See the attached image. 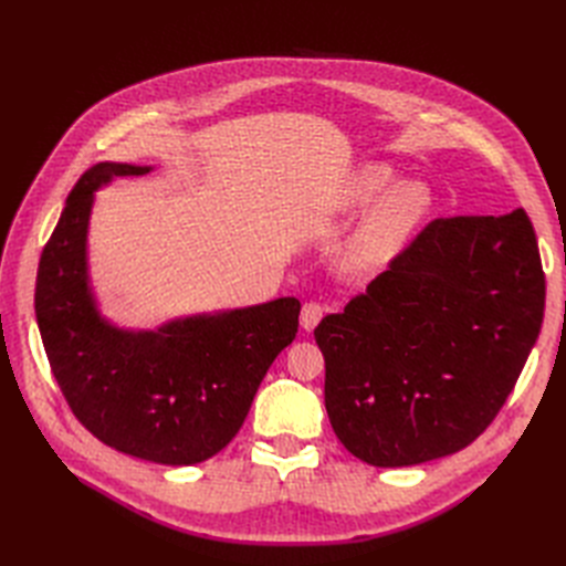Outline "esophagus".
<instances>
[{"mask_svg": "<svg viewBox=\"0 0 566 566\" xmlns=\"http://www.w3.org/2000/svg\"><path fill=\"white\" fill-rule=\"evenodd\" d=\"M323 306L318 304V302H306L304 306H302V314H300V323H302V328L304 331H314L316 325H318V321L323 318Z\"/></svg>", "mask_w": 566, "mask_h": 566, "instance_id": "esophagus-1", "label": "esophagus"}]
</instances>
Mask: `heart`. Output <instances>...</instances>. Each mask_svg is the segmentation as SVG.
<instances>
[{
	"label": "heart",
	"mask_w": 566,
	"mask_h": 566,
	"mask_svg": "<svg viewBox=\"0 0 566 566\" xmlns=\"http://www.w3.org/2000/svg\"><path fill=\"white\" fill-rule=\"evenodd\" d=\"M389 165L356 167L325 202V217H347L371 205L342 245L339 262L352 273L385 269L410 241L432 210L430 188L420 181H399Z\"/></svg>",
	"instance_id": "obj_1"
}]
</instances>
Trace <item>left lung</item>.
Returning <instances> with one entry per match:
<instances>
[{"label": "left lung", "instance_id": "1", "mask_svg": "<svg viewBox=\"0 0 566 566\" xmlns=\"http://www.w3.org/2000/svg\"><path fill=\"white\" fill-rule=\"evenodd\" d=\"M545 310L524 210L427 224L314 331L337 439L375 468L451 455L499 416Z\"/></svg>", "mask_w": 566, "mask_h": 566}]
</instances>
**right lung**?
Wrapping results in <instances>:
<instances>
[{
    "instance_id": "right-lung-1",
    "label": "right lung",
    "mask_w": 566,
    "mask_h": 566,
    "mask_svg": "<svg viewBox=\"0 0 566 566\" xmlns=\"http://www.w3.org/2000/svg\"><path fill=\"white\" fill-rule=\"evenodd\" d=\"M150 167L98 163L80 177L42 250L35 314L51 373L75 418L106 447L160 465H196L245 422L269 366L297 333L300 300L125 331L90 285L94 191Z\"/></svg>"
}]
</instances>
